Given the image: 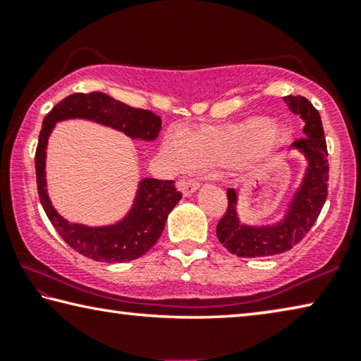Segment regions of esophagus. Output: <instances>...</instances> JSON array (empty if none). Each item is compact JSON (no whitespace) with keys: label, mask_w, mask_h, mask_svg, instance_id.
I'll return each instance as SVG.
<instances>
[{"label":"esophagus","mask_w":361,"mask_h":361,"mask_svg":"<svg viewBox=\"0 0 361 361\" xmlns=\"http://www.w3.org/2000/svg\"><path fill=\"white\" fill-rule=\"evenodd\" d=\"M178 188H180V191L183 192V196H191L192 192H195L197 188H199V185L196 181H192V180H183V181H180L178 183Z\"/></svg>","instance_id":"34e87169"}]
</instances>
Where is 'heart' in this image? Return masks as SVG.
Returning a JSON list of instances; mask_svg holds the SVG:
<instances>
[{
  "instance_id": "heart-1",
  "label": "heart",
  "mask_w": 361,
  "mask_h": 361,
  "mask_svg": "<svg viewBox=\"0 0 361 361\" xmlns=\"http://www.w3.org/2000/svg\"><path fill=\"white\" fill-rule=\"evenodd\" d=\"M285 142V129L277 120L248 116L225 125H202L169 131L160 144V155L171 171L181 173L225 165L235 170L259 169L276 157Z\"/></svg>"
}]
</instances>
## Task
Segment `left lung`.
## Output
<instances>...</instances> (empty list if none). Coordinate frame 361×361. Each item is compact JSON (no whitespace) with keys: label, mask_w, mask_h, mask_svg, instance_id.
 Segmentation results:
<instances>
[{"label":"left lung","mask_w":361,"mask_h":361,"mask_svg":"<svg viewBox=\"0 0 361 361\" xmlns=\"http://www.w3.org/2000/svg\"><path fill=\"white\" fill-rule=\"evenodd\" d=\"M283 102L305 121V137L290 150L303 155L306 166L300 185L290 196L282 217L272 224H245L238 214V191H227L228 209L217 225V238L238 257H266L288 251L310 232L327 197L329 165L327 146L318 110L300 95H287Z\"/></svg>","instance_id":"obj_1"}]
</instances>
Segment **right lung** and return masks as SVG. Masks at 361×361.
I'll use <instances>...</instances> for the list:
<instances>
[{"instance_id":"1","label":"right lung","mask_w":361,"mask_h":361,"mask_svg":"<svg viewBox=\"0 0 361 361\" xmlns=\"http://www.w3.org/2000/svg\"><path fill=\"white\" fill-rule=\"evenodd\" d=\"M87 120L116 129L131 139L152 142L157 139L162 120L149 110L133 109L102 92L73 94L61 100L45 116L35 152L37 190L43 211L61 238L80 255L100 262H126L141 257L157 243L166 217L181 199L175 181L142 178L125 217L109 225L69 222L56 211L47 188V146L56 123Z\"/></svg>"}]
</instances>
